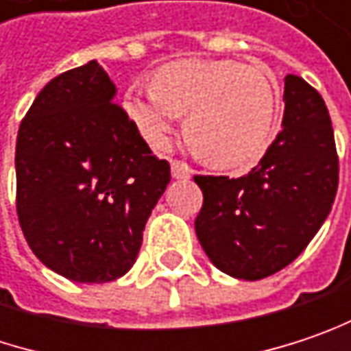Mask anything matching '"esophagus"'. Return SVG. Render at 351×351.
<instances>
[{
  "label": "esophagus",
  "mask_w": 351,
  "mask_h": 351,
  "mask_svg": "<svg viewBox=\"0 0 351 351\" xmlns=\"http://www.w3.org/2000/svg\"><path fill=\"white\" fill-rule=\"evenodd\" d=\"M191 173H193V171H191V167H189L188 163L178 162V160L171 162V176H173L176 180H186Z\"/></svg>",
  "instance_id": "obj_1"
}]
</instances>
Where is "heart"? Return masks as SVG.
<instances>
[{
	"mask_svg": "<svg viewBox=\"0 0 351 351\" xmlns=\"http://www.w3.org/2000/svg\"><path fill=\"white\" fill-rule=\"evenodd\" d=\"M123 108L141 138L165 149L186 115V138L217 167H245L267 149L278 97L267 75L238 62L180 60L160 67L152 89L128 91Z\"/></svg>",
	"mask_w": 351,
	"mask_h": 351,
	"instance_id": "1",
	"label": "heart"
}]
</instances>
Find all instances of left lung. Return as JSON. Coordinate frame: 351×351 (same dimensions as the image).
<instances>
[{
    "instance_id": "obj_1",
    "label": "left lung",
    "mask_w": 351,
    "mask_h": 351,
    "mask_svg": "<svg viewBox=\"0 0 351 351\" xmlns=\"http://www.w3.org/2000/svg\"><path fill=\"white\" fill-rule=\"evenodd\" d=\"M282 130L241 178L195 176L204 206L195 234L223 274L256 282L293 262L326 221L338 191V154L322 95L286 75Z\"/></svg>"
}]
</instances>
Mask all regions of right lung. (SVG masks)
Instances as JSON below:
<instances>
[{
	"instance_id": "1",
	"label": "right lung",
	"mask_w": 351,
	"mask_h": 351,
	"mask_svg": "<svg viewBox=\"0 0 351 351\" xmlns=\"http://www.w3.org/2000/svg\"><path fill=\"white\" fill-rule=\"evenodd\" d=\"M115 86L91 60L53 77L25 113L15 145L17 217L39 262L80 284L130 271L167 188Z\"/></svg>"
}]
</instances>
